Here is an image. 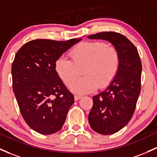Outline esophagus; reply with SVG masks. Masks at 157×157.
<instances>
[{
    "label": "esophagus",
    "instance_id": "esophagus-1",
    "mask_svg": "<svg viewBox=\"0 0 157 157\" xmlns=\"http://www.w3.org/2000/svg\"><path fill=\"white\" fill-rule=\"evenodd\" d=\"M81 98H82V96H80V95H77V94L75 95V101H78V100L80 99Z\"/></svg>",
    "mask_w": 157,
    "mask_h": 157
}]
</instances>
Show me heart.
I'll use <instances>...</instances> for the list:
<instances>
[{
    "label": "heart",
    "instance_id": "b5f03b06",
    "mask_svg": "<svg viewBox=\"0 0 157 157\" xmlns=\"http://www.w3.org/2000/svg\"><path fill=\"white\" fill-rule=\"evenodd\" d=\"M70 56L71 60L65 57L56 60L55 70L65 85H71V91L77 94L92 92L97 86L106 87L119 68L120 55L117 48L99 41L77 44L70 51ZM81 69L84 76L75 82Z\"/></svg>",
    "mask_w": 157,
    "mask_h": 157
}]
</instances>
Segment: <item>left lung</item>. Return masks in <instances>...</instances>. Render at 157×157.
<instances>
[{
    "label": "left lung",
    "instance_id": "8db88e82",
    "mask_svg": "<svg viewBox=\"0 0 157 157\" xmlns=\"http://www.w3.org/2000/svg\"><path fill=\"white\" fill-rule=\"evenodd\" d=\"M111 43L120 55L118 73L105 90L93 96L89 123L102 135L115 133L130 121L141 91L142 63L137 48L122 34L102 32L88 36Z\"/></svg>",
    "mask_w": 157,
    "mask_h": 157
}]
</instances>
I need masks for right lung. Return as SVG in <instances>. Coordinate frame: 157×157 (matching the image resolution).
I'll use <instances>...</instances> for the list:
<instances>
[{"instance_id":"obj_1","label":"right lung","mask_w":157,"mask_h":157,"mask_svg":"<svg viewBox=\"0 0 157 157\" xmlns=\"http://www.w3.org/2000/svg\"><path fill=\"white\" fill-rule=\"evenodd\" d=\"M81 39H35L15 54L12 65L13 92L26 123L39 133L59 131L75 103L74 95L56 74L55 63Z\"/></svg>"}]
</instances>
